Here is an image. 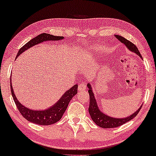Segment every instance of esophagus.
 I'll return each mask as SVG.
<instances>
[{
  "label": "esophagus",
  "instance_id": "1",
  "mask_svg": "<svg viewBox=\"0 0 156 156\" xmlns=\"http://www.w3.org/2000/svg\"><path fill=\"white\" fill-rule=\"evenodd\" d=\"M86 88V85L84 83H81L78 86L79 91H82L83 90H85Z\"/></svg>",
  "mask_w": 156,
  "mask_h": 156
}]
</instances>
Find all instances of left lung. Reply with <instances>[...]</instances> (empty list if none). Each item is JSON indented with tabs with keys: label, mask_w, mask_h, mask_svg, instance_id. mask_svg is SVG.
Listing matches in <instances>:
<instances>
[{
	"label": "left lung",
	"mask_w": 156,
	"mask_h": 156,
	"mask_svg": "<svg viewBox=\"0 0 156 156\" xmlns=\"http://www.w3.org/2000/svg\"><path fill=\"white\" fill-rule=\"evenodd\" d=\"M115 37L116 39H118L120 42L123 44L126 47L129 49L130 51L133 52L137 54L140 58L143 59L141 55L139 52L138 48L136 47L135 44H133L132 42L130 41L125 39V37L121 36L119 35H115ZM87 87L88 88V92L90 95V105L88 108V111L90 113V115L91 116V119L95 123H96L98 126L103 128H114L121 126V125L125 124V122H129L131 120L137 116L138 113L140 111L142 106L139 108L137 111H136L134 113L131 114L130 116L128 117H125V118H114V117H111L110 116L105 114L103 112L101 111L99 108V106L97 105V102L95 99L94 92L92 91V88L90 85V83H88Z\"/></svg>",
	"instance_id": "1"
}]
</instances>
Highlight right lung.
<instances>
[{"label": "right lung", "instance_id": "1", "mask_svg": "<svg viewBox=\"0 0 156 156\" xmlns=\"http://www.w3.org/2000/svg\"><path fill=\"white\" fill-rule=\"evenodd\" d=\"M63 39H64V37L62 36H55V35L48 34H40L29 41L26 44H24L23 47L20 48L16 57H18L23 52L27 51V49L33 47V46L37 45L38 44H40L43 42H46V41H57ZM10 80L11 91H12L13 99L22 116L29 122L40 125H49L59 121L62 119L63 114L66 110L70 100L72 99V98L75 94H77L78 86L75 85L69 90H68L62 95L59 101H57L54 105L49 107L48 109L42 110H34L25 107L20 103V101L16 98L14 91H13V89L12 88V76L10 77Z\"/></svg>", "mask_w": 156, "mask_h": 156}]
</instances>
